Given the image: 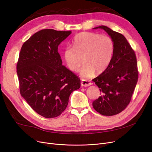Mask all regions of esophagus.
Instances as JSON below:
<instances>
[{"label": "esophagus", "mask_w": 152, "mask_h": 152, "mask_svg": "<svg viewBox=\"0 0 152 152\" xmlns=\"http://www.w3.org/2000/svg\"><path fill=\"white\" fill-rule=\"evenodd\" d=\"M80 84H81V86L85 87H88V86L92 85V83H91V82H89V81H88V80L82 79V80H81V82H80Z\"/></svg>", "instance_id": "esophagus-1"}]
</instances>
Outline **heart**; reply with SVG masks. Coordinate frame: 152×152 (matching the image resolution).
Masks as SVG:
<instances>
[{"instance_id":"b5f03b06","label":"heart","mask_w":152,"mask_h":152,"mask_svg":"<svg viewBox=\"0 0 152 152\" xmlns=\"http://www.w3.org/2000/svg\"><path fill=\"white\" fill-rule=\"evenodd\" d=\"M73 45L64 50V58L69 69L74 72L84 62L80 70L82 77H91L94 72L97 74L104 72L112 60L114 44L108 36L81 32L75 36Z\"/></svg>"}]
</instances>
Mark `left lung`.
<instances>
[{"mask_svg": "<svg viewBox=\"0 0 152 152\" xmlns=\"http://www.w3.org/2000/svg\"><path fill=\"white\" fill-rule=\"evenodd\" d=\"M93 29L104 30L114 44L110 65L93 80L102 92L101 96L93 102V108L103 115L112 116L121 113L130 103L138 79L136 57L122 34L103 25Z\"/></svg>", "mask_w": 152, "mask_h": 152, "instance_id": "8db88e82", "label": "left lung"}]
</instances>
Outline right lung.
Wrapping results in <instances>:
<instances>
[{"instance_id": "obj_1", "label": "right lung", "mask_w": 152, "mask_h": 152, "mask_svg": "<svg viewBox=\"0 0 152 152\" xmlns=\"http://www.w3.org/2000/svg\"><path fill=\"white\" fill-rule=\"evenodd\" d=\"M71 31L42 30L22 45L17 63L20 93L34 111L45 118L59 116L80 80L62 65L58 45Z\"/></svg>"}]
</instances>
